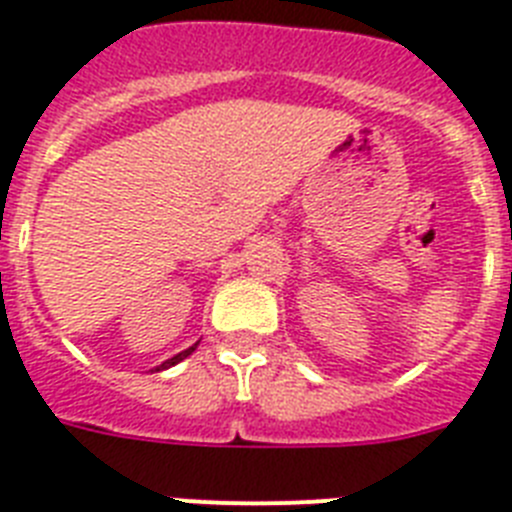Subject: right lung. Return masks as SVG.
<instances>
[{"label":"right lung","mask_w":512,"mask_h":512,"mask_svg":"<svg viewBox=\"0 0 512 512\" xmlns=\"http://www.w3.org/2000/svg\"><path fill=\"white\" fill-rule=\"evenodd\" d=\"M196 345H198V342H196ZM196 345H190L188 350H183V353H177V356H172L170 361H164L162 366H156V371H162V369H170V366H175V363H180V361H183V358H188L190 353H193V350H196Z\"/></svg>","instance_id":"right-lung-1"}]
</instances>
